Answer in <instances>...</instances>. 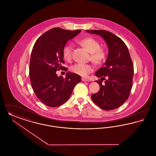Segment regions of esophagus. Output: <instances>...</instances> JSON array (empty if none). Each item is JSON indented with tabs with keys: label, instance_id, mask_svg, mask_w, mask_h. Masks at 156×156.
<instances>
[{
	"label": "esophagus",
	"instance_id": "1",
	"mask_svg": "<svg viewBox=\"0 0 156 156\" xmlns=\"http://www.w3.org/2000/svg\"><path fill=\"white\" fill-rule=\"evenodd\" d=\"M82 81L84 82H89V80L88 79H87V78H82Z\"/></svg>",
	"mask_w": 156,
	"mask_h": 156
}]
</instances>
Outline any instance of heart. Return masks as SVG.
Here are the masks:
<instances>
[{"instance_id": "1", "label": "heart", "mask_w": 156, "mask_h": 156, "mask_svg": "<svg viewBox=\"0 0 156 156\" xmlns=\"http://www.w3.org/2000/svg\"><path fill=\"white\" fill-rule=\"evenodd\" d=\"M78 43L90 53V59L95 65L101 64L106 57V54L104 49L101 48L100 43L92 37H87L80 40ZM73 46L66 44L62 48L64 58L69 61L72 58ZM70 71L75 74L82 76H87L93 71V67L89 64H76L70 67Z\"/></svg>"}]
</instances>
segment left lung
Returning a JSON list of instances; mask_svg holds the SVG:
<instances>
[{
  "instance_id": "1",
  "label": "left lung",
  "mask_w": 156,
  "mask_h": 156,
  "mask_svg": "<svg viewBox=\"0 0 156 156\" xmlns=\"http://www.w3.org/2000/svg\"><path fill=\"white\" fill-rule=\"evenodd\" d=\"M86 31L102 37L108 47L107 59L95 73L97 77L101 78V81H96L101 88L91 95V98L105 111L118 108L126 102L132 87L133 66L129 50L125 43L111 32L100 30ZM103 80H105L104 85L101 84Z\"/></svg>"
}]
</instances>
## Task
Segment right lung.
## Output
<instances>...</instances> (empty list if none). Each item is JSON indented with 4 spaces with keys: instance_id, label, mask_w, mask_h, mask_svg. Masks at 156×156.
Listing matches in <instances>:
<instances>
[{
    "instance_id": "obj_1",
    "label": "right lung",
    "mask_w": 156,
    "mask_h": 156,
    "mask_svg": "<svg viewBox=\"0 0 156 156\" xmlns=\"http://www.w3.org/2000/svg\"><path fill=\"white\" fill-rule=\"evenodd\" d=\"M81 30H66L59 27L47 31L39 37L33 46L30 57V81L37 98L45 105L57 107L66 102L75 86L81 81L80 75L68 72L66 78L58 76L57 70L67 71L62 48L68 40Z\"/></svg>"
}]
</instances>
